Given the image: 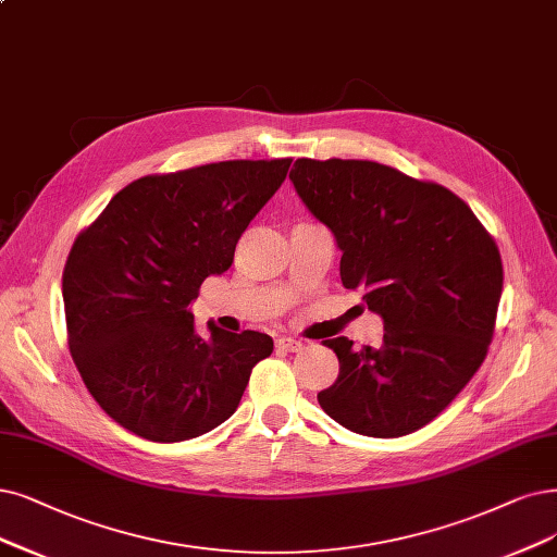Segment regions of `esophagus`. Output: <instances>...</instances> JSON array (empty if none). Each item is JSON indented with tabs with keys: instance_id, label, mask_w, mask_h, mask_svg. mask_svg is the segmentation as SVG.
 <instances>
[{
	"instance_id": "34e87169",
	"label": "esophagus",
	"mask_w": 557,
	"mask_h": 557,
	"mask_svg": "<svg viewBox=\"0 0 557 557\" xmlns=\"http://www.w3.org/2000/svg\"><path fill=\"white\" fill-rule=\"evenodd\" d=\"M277 346L280 348H286V351H300V348L305 346L302 339H296V337H280L277 339Z\"/></svg>"
}]
</instances>
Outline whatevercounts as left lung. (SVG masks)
I'll return each mask as SVG.
<instances>
[{
	"label": "left lung",
	"instance_id": "obj_1",
	"mask_svg": "<svg viewBox=\"0 0 557 557\" xmlns=\"http://www.w3.org/2000/svg\"><path fill=\"white\" fill-rule=\"evenodd\" d=\"M289 178L337 240L342 284L385 327L376 348L323 342L339 376L317 399L356 434H413L486 358L503 294L498 245L455 193L381 162L298 158Z\"/></svg>",
	"mask_w": 557,
	"mask_h": 557
}]
</instances>
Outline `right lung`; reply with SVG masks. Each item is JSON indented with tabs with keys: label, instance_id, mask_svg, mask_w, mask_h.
Masks as SVG:
<instances>
[{
	"label": "right lung",
	"instance_id": "right-lung-1",
	"mask_svg": "<svg viewBox=\"0 0 557 557\" xmlns=\"http://www.w3.org/2000/svg\"><path fill=\"white\" fill-rule=\"evenodd\" d=\"M292 158L224 160L141 176L119 190L66 259L69 348L91 397L153 443L197 438L234 416L252 367L273 339L209 323L190 302L222 275L247 224L289 172Z\"/></svg>",
	"mask_w": 557,
	"mask_h": 557
}]
</instances>
